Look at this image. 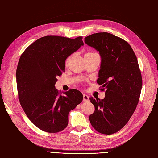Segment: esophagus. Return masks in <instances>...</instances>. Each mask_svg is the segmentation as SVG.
<instances>
[{"label": "esophagus", "instance_id": "esophagus-1", "mask_svg": "<svg viewBox=\"0 0 158 158\" xmlns=\"http://www.w3.org/2000/svg\"><path fill=\"white\" fill-rule=\"evenodd\" d=\"M89 97L88 95H86V94H84L83 95V101L85 102H89Z\"/></svg>", "mask_w": 158, "mask_h": 158}]
</instances>
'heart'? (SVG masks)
<instances>
[{"label": "heart", "instance_id": "1", "mask_svg": "<svg viewBox=\"0 0 158 158\" xmlns=\"http://www.w3.org/2000/svg\"><path fill=\"white\" fill-rule=\"evenodd\" d=\"M90 54H93V52H88V53L85 54V55H90Z\"/></svg>", "mask_w": 158, "mask_h": 158}]
</instances>
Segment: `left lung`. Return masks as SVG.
I'll list each match as a JSON object with an SVG mask.
<instances>
[{
    "label": "left lung",
    "instance_id": "left-lung-1",
    "mask_svg": "<svg viewBox=\"0 0 158 158\" xmlns=\"http://www.w3.org/2000/svg\"><path fill=\"white\" fill-rule=\"evenodd\" d=\"M84 42L101 56L97 82L106 90L104 99L89 98L95 107L89 121L99 132L111 135L126 125L136 108L142 85L139 66L131 45L111 33H94Z\"/></svg>",
    "mask_w": 158,
    "mask_h": 158
}]
</instances>
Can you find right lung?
Wrapping results in <instances>:
<instances>
[{
	"mask_svg": "<svg viewBox=\"0 0 158 158\" xmlns=\"http://www.w3.org/2000/svg\"><path fill=\"white\" fill-rule=\"evenodd\" d=\"M83 45L82 37L48 35L33 42L20 56L16 70L19 101L28 118L42 131L64 130L69 112L82 101L80 91L70 89L63 95L55 85L65 70L66 58Z\"/></svg>",
	"mask_w": 158,
	"mask_h": 158,
	"instance_id": "right-lung-1",
	"label": "right lung"
}]
</instances>
